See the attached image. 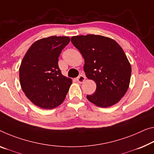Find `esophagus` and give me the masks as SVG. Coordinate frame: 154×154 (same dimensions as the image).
<instances>
[{
    "instance_id": "esophagus-1",
    "label": "esophagus",
    "mask_w": 154,
    "mask_h": 154,
    "mask_svg": "<svg viewBox=\"0 0 154 154\" xmlns=\"http://www.w3.org/2000/svg\"><path fill=\"white\" fill-rule=\"evenodd\" d=\"M76 80L79 83H82V82L85 80V77L83 75H80L76 79Z\"/></svg>"
}]
</instances>
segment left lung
I'll use <instances>...</instances> for the list:
<instances>
[{"label":"left lung","mask_w":154,"mask_h":154,"mask_svg":"<svg viewBox=\"0 0 154 154\" xmlns=\"http://www.w3.org/2000/svg\"><path fill=\"white\" fill-rule=\"evenodd\" d=\"M71 41L84 58L87 78L96 84L95 92L87 95L88 100L104 108L118 103L129 88L131 74L122 47L114 40L100 35L73 36Z\"/></svg>","instance_id":"8db88e82"}]
</instances>
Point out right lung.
<instances>
[{"label":"right lung","mask_w":154,"mask_h":154,"mask_svg":"<svg viewBox=\"0 0 154 154\" xmlns=\"http://www.w3.org/2000/svg\"><path fill=\"white\" fill-rule=\"evenodd\" d=\"M68 36H49L34 42L19 68L21 88L35 105L51 109L65 100L72 80L61 73L58 57L69 44Z\"/></svg>","instance_id":"right-lung-1"}]
</instances>
